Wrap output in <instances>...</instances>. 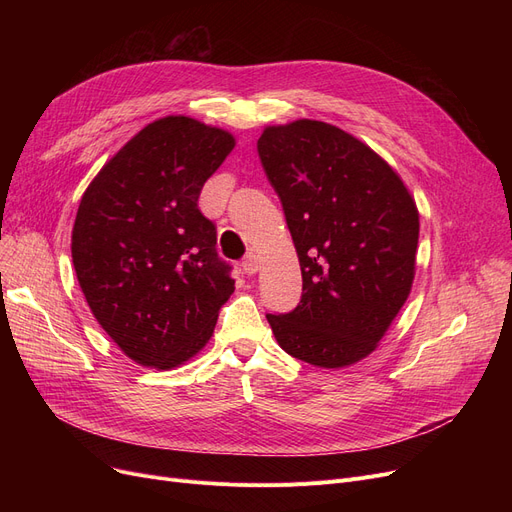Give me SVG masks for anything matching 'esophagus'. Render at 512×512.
<instances>
[{"label": "esophagus", "instance_id": "1", "mask_svg": "<svg viewBox=\"0 0 512 512\" xmlns=\"http://www.w3.org/2000/svg\"><path fill=\"white\" fill-rule=\"evenodd\" d=\"M257 270H259V261L253 253H249L245 257V261H242V272H245L247 276H253V274H257Z\"/></svg>", "mask_w": 512, "mask_h": 512}]
</instances>
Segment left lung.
<instances>
[{"label": "left lung", "mask_w": 512, "mask_h": 512, "mask_svg": "<svg viewBox=\"0 0 512 512\" xmlns=\"http://www.w3.org/2000/svg\"><path fill=\"white\" fill-rule=\"evenodd\" d=\"M257 151L303 274L301 303L267 321L294 359L353 365L375 351L409 297L417 205L386 161L338 126H267Z\"/></svg>", "instance_id": "left-lung-1"}]
</instances>
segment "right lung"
<instances>
[{
  "mask_svg": "<svg viewBox=\"0 0 512 512\" xmlns=\"http://www.w3.org/2000/svg\"><path fill=\"white\" fill-rule=\"evenodd\" d=\"M236 141L188 116L147 124L80 199L72 263L85 299L126 357L172 369L195 357L234 292L197 201Z\"/></svg>",
  "mask_w": 512,
  "mask_h": 512,
  "instance_id": "add662e5",
  "label": "right lung"
}]
</instances>
